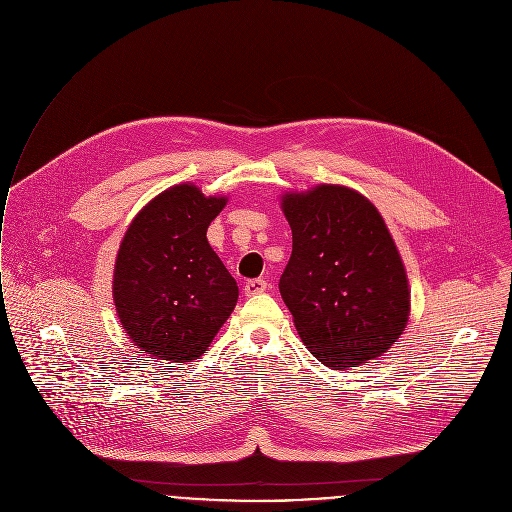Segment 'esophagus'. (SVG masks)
I'll list each match as a JSON object with an SVG mask.
<instances>
[{"instance_id":"esophagus-1","label":"esophagus","mask_w":512,"mask_h":512,"mask_svg":"<svg viewBox=\"0 0 512 512\" xmlns=\"http://www.w3.org/2000/svg\"><path fill=\"white\" fill-rule=\"evenodd\" d=\"M266 290V280L264 278H256V280H248L244 284V294L246 296H258Z\"/></svg>"}]
</instances>
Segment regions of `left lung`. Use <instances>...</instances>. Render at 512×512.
I'll return each instance as SVG.
<instances>
[{
	"mask_svg": "<svg viewBox=\"0 0 512 512\" xmlns=\"http://www.w3.org/2000/svg\"><path fill=\"white\" fill-rule=\"evenodd\" d=\"M280 208L292 254L278 288L306 349L331 369L381 357L407 327L410 282L377 208L335 183L286 191Z\"/></svg>",
	"mask_w": 512,
	"mask_h": 512,
	"instance_id": "1",
	"label": "left lung"
}]
</instances>
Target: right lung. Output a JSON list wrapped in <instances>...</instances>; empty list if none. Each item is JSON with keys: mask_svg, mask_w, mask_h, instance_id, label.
I'll return each instance as SVG.
<instances>
[{"mask_svg": "<svg viewBox=\"0 0 512 512\" xmlns=\"http://www.w3.org/2000/svg\"><path fill=\"white\" fill-rule=\"evenodd\" d=\"M226 203L179 183L155 195L123 236L115 311L127 337L155 359H199L234 311L238 284L206 238Z\"/></svg>", "mask_w": 512, "mask_h": 512, "instance_id": "right-lung-1", "label": "right lung"}]
</instances>
